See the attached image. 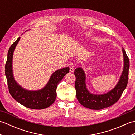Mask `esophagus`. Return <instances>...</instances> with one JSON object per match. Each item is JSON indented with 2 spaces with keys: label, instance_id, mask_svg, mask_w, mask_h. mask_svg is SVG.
<instances>
[{
  "label": "esophagus",
  "instance_id": "1",
  "mask_svg": "<svg viewBox=\"0 0 135 135\" xmlns=\"http://www.w3.org/2000/svg\"><path fill=\"white\" fill-rule=\"evenodd\" d=\"M69 67H70L71 72L73 73L74 71V66L73 63H70V64H69Z\"/></svg>",
  "mask_w": 135,
  "mask_h": 135
}]
</instances>
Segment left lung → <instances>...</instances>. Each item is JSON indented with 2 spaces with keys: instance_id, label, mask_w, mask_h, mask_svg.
<instances>
[{
  "instance_id": "8db88e82",
  "label": "left lung",
  "mask_w": 135,
  "mask_h": 135,
  "mask_svg": "<svg viewBox=\"0 0 135 135\" xmlns=\"http://www.w3.org/2000/svg\"><path fill=\"white\" fill-rule=\"evenodd\" d=\"M124 59V67L120 78L113 89L107 93L93 94L88 90L86 83V74L81 67L75 70L76 76L75 87L76 98L84 107L91 110H101L113 105L119 99L125 89L128 81L129 61L124 48H122Z\"/></svg>"
}]
</instances>
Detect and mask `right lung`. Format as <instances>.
<instances>
[{
  "label": "right lung",
  "mask_w": 135,
  "mask_h": 135,
  "mask_svg": "<svg viewBox=\"0 0 135 135\" xmlns=\"http://www.w3.org/2000/svg\"><path fill=\"white\" fill-rule=\"evenodd\" d=\"M20 38L19 37L11 45L7 53V61L5 65V75L9 92L14 100L27 108L37 110L46 108L55 101L57 85L63 77L69 73L70 68H63L54 71L51 75L46 85L41 89L30 90L22 87L16 81L13 71L14 51Z\"/></svg>",
  "instance_id": "1"
}]
</instances>
